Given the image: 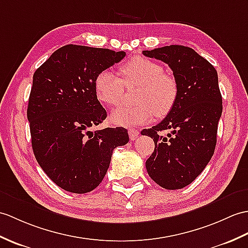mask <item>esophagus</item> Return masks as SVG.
Here are the masks:
<instances>
[{"instance_id":"esophagus-1","label":"esophagus","mask_w":248,"mask_h":248,"mask_svg":"<svg viewBox=\"0 0 248 248\" xmlns=\"http://www.w3.org/2000/svg\"><path fill=\"white\" fill-rule=\"evenodd\" d=\"M128 133H129V136H130V140H134L138 137V135H140V131L136 130V129H129Z\"/></svg>"}]
</instances>
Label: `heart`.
<instances>
[{
	"label": "heart",
	"instance_id": "obj_1",
	"mask_svg": "<svg viewBox=\"0 0 248 248\" xmlns=\"http://www.w3.org/2000/svg\"><path fill=\"white\" fill-rule=\"evenodd\" d=\"M122 79L110 71L97 75L94 90L97 99L108 107L122 102L124 86L140 85L135 100L137 105L119 108L112 112L111 123L118 126L149 124L154 115L163 117L175 106L178 84L175 78L164 73L159 63L145 57H134L119 67Z\"/></svg>",
	"mask_w": 248,
	"mask_h": 248
}]
</instances>
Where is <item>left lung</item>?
Instances as JSON below:
<instances>
[{
  "mask_svg": "<svg viewBox=\"0 0 248 248\" xmlns=\"http://www.w3.org/2000/svg\"><path fill=\"white\" fill-rule=\"evenodd\" d=\"M142 54L167 63L178 84L177 100L170 113L158 124L141 131L155 143L146 168L160 187L181 189L202 173L215 153L223 110L217 73L187 46H164ZM166 129L170 133L163 137L160 132Z\"/></svg>",
  "mask_w": 248,
  "mask_h": 248,
  "instance_id": "1",
  "label": "left lung"
}]
</instances>
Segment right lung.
Instances as JSON below:
<instances>
[{
  "instance_id": "right-lung-1",
  "label": "right lung",
  "mask_w": 248,
  "mask_h": 248,
  "mask_svg": "<svg viewBox=\"0 0 248 248\" xmlns=\"http://www.w3.org/2000/svg\"><path fill=\"white\" fill-rule=\"evenodd\" d=\"M124 56V51L68 44L33 74L27 108L32 151L45 173L65 191L94 190L114 149L129 141L123 126L91 130L107 118L95 94V78Z\"/></svg>"
}]
</instances>
